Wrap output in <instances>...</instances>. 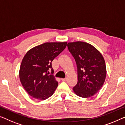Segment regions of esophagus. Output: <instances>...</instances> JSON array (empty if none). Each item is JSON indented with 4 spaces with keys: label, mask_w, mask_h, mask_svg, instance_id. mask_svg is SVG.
Wrapping results in <instances>:
<instances>
[{
    "label": "esophagus",
    "mask_w": 125,
    "mask_h": 125,
    "mask_svg": "<svg viewBox=\"0 0 125 125\" xmlns=\"http://www.w3.org/2000/svg\"><path fill=\"white\" fill-rule=\"evenodd\" d=\"M62 81H63V82H66V81H67V78H64V79H62Z\"/></svg>",
    "instance_id": "34e87169"
}]
</instances>
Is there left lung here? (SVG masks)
I'll use <instances>...</instances> for the list:
<instances>
[{
  "label": "left lung",
  "mask_w": 125,
  "mask_h": 125,
  "mask_svg": "<svg viewBox=\"0 0 125 125\" xmlns=\"http://www.w3.org/2000/svg\"><path fill=\"white\" fill-rule=\"evenodd\" d=\"M68 49L78 67V83L73 92L83 98L97 94L104 83L106 75L105 62L101 52L94 46L82 41L68 42Z\"/></svg>",
  "instance_id": "1"
}]
</instances>
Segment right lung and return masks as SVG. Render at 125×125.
I'll list each match as a JSON object with an SVG mask.
<instances>
[{"label":"right lung","mask_w":125,"mask_h":125,"mask_svg":"<svg viewBox=\"0 0 125 125\" xmlns=\"http://www.w3.org/2000/svg\"><path fill=\"white\" fill-rule=\"evenodd\" d=\"M67 42H46L28 50L21 63L19 78L24 88L35 99L45 100L53 94L58 83L49 70L52 62L66 48Z\"/></svg>","instance_id":"add662e5"}]
</instances>
